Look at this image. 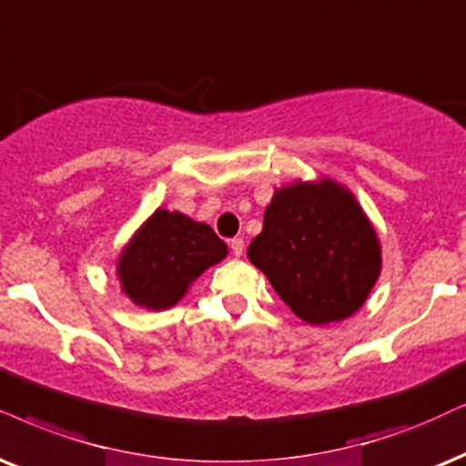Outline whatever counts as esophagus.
Returning a JSON list of instances; mask_svg holds the SVG:
<instances>
[{
    "label": "esophagus",
    "instance_id": "34e87169",
    "mask_svg": "<svg viewBox=\"0 0 466 466\" xmlns=\"http://www.w3.org/2000/svg\"><path fill=\"white\" fill-rule=\"evenodd\" d=\"M229 247H232L234 256L240 258V256H243V251H245V240L243 238H232V240H229Z\"/></svg>",
    "mask_w": 466,
    "mask_h": 466
}]
</instances>
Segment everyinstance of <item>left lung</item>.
Wrapping results in <instances>:
<instances>
[{"label": "left lung", "mask_w": 466, "mask_h": 466, "mask_svg": "<svg viewBox=\"0 0 466 466\" xmlns=\"http://www.w3.org/2000/svg\"><path fill=\"white\" fill-rule=\"evenodd\" d=\"M247 258L308 325L357 314L380 277L379 234L355 193L322 176L275 189Z\"/></svg>", "instance_id": "obj_1"}]
</instances>
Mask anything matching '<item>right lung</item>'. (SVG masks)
I'll return each mask as SVG.
<instances>
[{
    "label": "right lung",
    "mask_w": 466,
    "mask_h": 466,
    "mask_svg": "<svg viewBox=\"0 0 466 466\" xmlns=\"http://www.w3.org/2000/svg\"><path fill=\"white\" fill-rule=\"evenodd\" d=\"M226 256L228 245L208 223L157 208L117 253L116 275L135 305L161 311L182 301L193 281Z\"/></svg>",
    "instance_id": "right-lung-1"
}]
</instances>
